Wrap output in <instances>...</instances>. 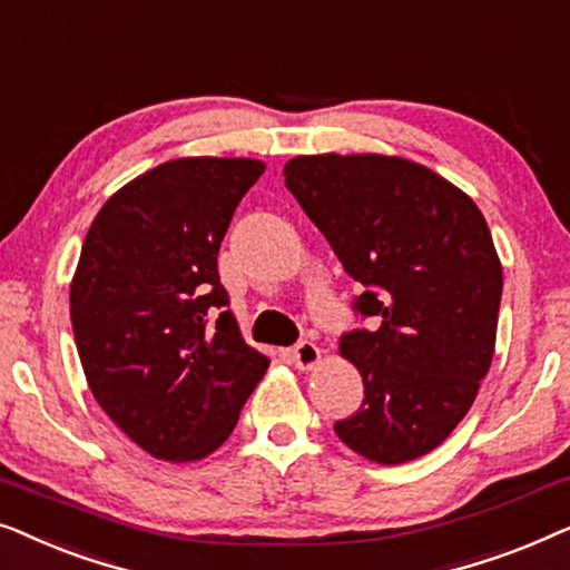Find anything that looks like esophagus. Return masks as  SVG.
<instances>
[{"instance_id":"1","label":"esophagus","mask_w":570,"mask_h":570,"mask_svg":"<svg viewBox=\"0 0 570 570\" xmlns=\"http://www.w3.org/2000/svg\"><path fill=\"white\" fill-rule=\"evenodd\" d=\"M291 361L298 365V368L308 371V368H314L318 361H322V350H318L311 340H301L298 345L291 350Z\"/></svg>"}]
</instances>
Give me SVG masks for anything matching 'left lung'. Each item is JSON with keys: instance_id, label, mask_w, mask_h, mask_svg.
<instances>
[{"instance_id": "obj_1", "label": "left lung", "mask_w": 570, "mask_h": 570, "mask_svg": "<svg viewBox=\"0 0 570 570\" xmlns=\"http://www.w3.org/2000/svg\"><path fill=\"white\" fill-rule=\"evenodd\" d=\"M285 186L363 293L373 330L340 337L363 376L334 433L379 464L449 439L493 361L503 269L478 205L431 168L389 155H301Z\"/></svg>"}]
</instances>
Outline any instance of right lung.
<instances>
[{
    "label": "right lung",
    "instance_id": "right-lung-1",
    "mask_svg": "<svg viewBox=\"0 0 570 570\" xmlns=\"http://www.w3.org/2000/svg\"><path fill=\"white\" fill-rule=\"evenodd\" d=\"M264 174L252 158H178L100 207L69 287L85 379L137 446L191 462L220 446L269 361L240 337L217 252Z\"/></svg>",
    "mask_w": 570,
    "mask_h": 570
}]
</instances>
